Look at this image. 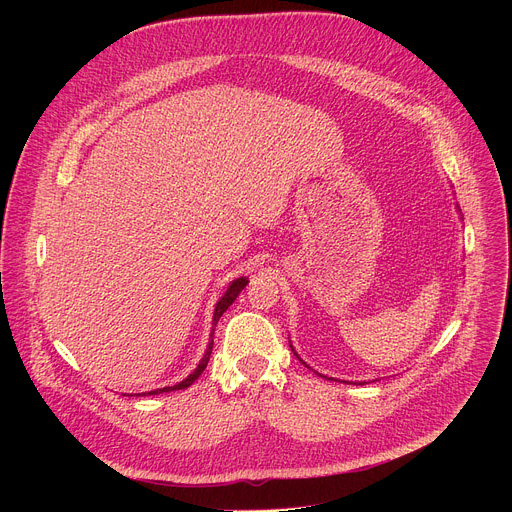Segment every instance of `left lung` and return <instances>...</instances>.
Instances as JSON below:
<instances>
[{
    "label": "left lung",
    "instance_id": "8db88e82",
    "mask_svg": "<svg viewBox=\"0 0 512 512\" xmlns=\"http://www.w3.org/2000/svg\"><path fill=\"white\" fill-rule=\"evenodd\" d=\"M458 210H460V208H458ZM289 346H291V344H289ZM291 350H294V346H291ZM294 354L300 358V354H298L296 350H294ZM300 362H302V364H306L302 358H300ZM306 367H308V364H306ZM308 369H312V367H308ZM312 371H314V369H312ZM314 373H316V371H314ZM316 375H320V373H316ZM320 377H322V379H328V381H336V379H332V377H326V375H320ZM342 383H348V381H342ZM352 385H364V383H362V381H354Z\"/></svg>",
    "mask_w": 512,
    "mask_h": 512
}]
</instances>
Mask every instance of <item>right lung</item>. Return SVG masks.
I'll list each match as a JSON object with an SVG mask.
<instances>
[{
    "label": "right lung",
    "instance_id": "add662e5",
    "mask_svg": "<svg viewBox=\"0 0 512 512\" xmlns=\"http://www.w3.org/2000/svg\"><path fill=\"white\" fill-rule=\"evenodd\" d=\"M249 283V279L247 277H237V279H233L231 283H229V287H227V291H225V296L216 302V306H214V314H212V332H210V340H208V346H206V352H204V356L200 358V362H198V367L182 381V383H178V385H172V387H164V389H154V391H148V393H141V395H160V393H172V391H180V389H188L200 375H202V371L206 369V364H208V358H210V352H212V336H214V326H216V322L221 320V316L229 310V306L237 300V296L241 294V291L245 289V285Z\"/></svg>",
    "mask_w": 512,
    "mask_h": 512
}]
</instances>
